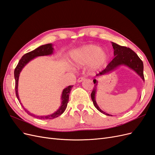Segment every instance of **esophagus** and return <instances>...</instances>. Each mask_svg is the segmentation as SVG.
Wrapping results in <instances>:
<instances>
[{
    "instance_id": "1",
    "label": "esophagus",
    "mask_w": 155,
    "mask_h": 155,
    "mask_svg": "<svg viewBox=\"0 0 155 155\" xmlns=\"http://www.w3.org/2000/svg\"><path fill=\"white\" fill-rule=\"evenodd\" d=\"M85 78H84V77L79 78L78 79V83H81V82H82L83 81L85 80Z\"/></svg>"
}]
</instances>
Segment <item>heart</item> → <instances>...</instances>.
Masks as SVG:
<instances>
[{
    "label": "heart",
    "instance_id": "obj_1",
    "mask_svg": "<svg viewBox=\"0 0 155 155\" xmlns=\"http://www.w3.org/2000/svg\"><path fill=\"white\" fill-rule=\"evenodd\" d=\"M74 64L77 67L85 66L89 64L91 71H96L103 67L107 62L109 55L99 46L89 44L74 50L71 53Z\"/></svg>",
    "mask_w": 155,
    "mask_h": 155
}]
</instances>
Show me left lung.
<instances>
[{
  "label": "left lung",
  "instance_id": "left-lung-1",
  "mask_svg": "<svg viewBox=\"0 0 155 155\" xmlns=\"http://www.w3.org/2000/svg\"><path fill=\"white\" fill-rule=\"evenodd\" d=\"M112 45L114 48V58L112 59V61L107 65V67L104 70H102L99 74H96V76L100 77L104 76V75L113 72L114 70L121 66H126L133 70L144 81L143 64L142 61L140 59L138 55L130 48H127L125 46H120L115 43H112ZM93 81L94 83V87L93 91L91 93V98L94 105L101 113L107 116H112L111 114L106 113L105 112L103 111L99 107V106L97 105L95 96L97 90V81H96V79H94Z\"/></svg>",
  "mask_w": 155,
  "mask_h": 155
}]
</instances>
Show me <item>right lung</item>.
<instances>
[{
	"mask_svg": "<svg viewBox=\"0 0 155 155\" xmlns=\"http://www.w3.org/2000/svg\"><path fill=\"white\" fill-rule=\"evenodd\" d=\"M53 51H54V48H53L52 44L49 43V44L42 45L39 46V47L35 49L34 50L31 51L30 52L25 54L21 58L19 61H18V64L17 65L15 70H14V77H15V94L18 101H19V103L23 108H24V106L22 105V103L21 102V100L19 99V97H18V78H19L21 72L22 71V68H24L26 65L33 59H34L37 57H39V56L51 55L53 54ZM72 87H73V85H70L67 88L63 89V91L62 92V94H61V106L59 107V109L55 112H54L53 114L47 115V116H37L31 113V112H30L28 110H26L25 108H24V109L29 115L35 117V118L41 119V120H51V119H54L55 118H57V117L61 115L64 112L65 109H66L68 102V100H69L70 92Z\"/></svg>",
	"mask_w": 155,
	"mask_h": 155,
	"instance_id": "obj_1",
	"label": "right lung"
}]
</instances>
